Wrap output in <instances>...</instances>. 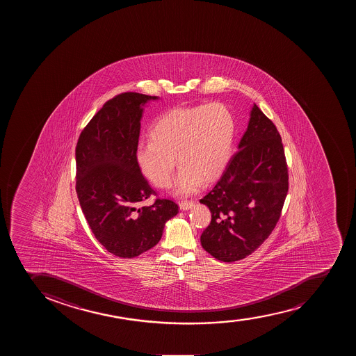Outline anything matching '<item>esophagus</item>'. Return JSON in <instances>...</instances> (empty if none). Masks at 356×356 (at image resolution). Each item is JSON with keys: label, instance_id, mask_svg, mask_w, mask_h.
I'll return each instance as SVG.
<instances>
[{"label": "esophagus", "instance_id": "34e87169", "mask_svg": "<svg viewBox=\"0 0 356 356\" xmlns=\"http://www.w3.org/2000/svg\"><path fill=\"white\" fill-rule=\"evenodd\" d=\"M194 202L193 201H184V202H180V209L182 210V211H187V210H189V209L193 208L194 207Z\"/></svg>", "mask_w": 356, "mask_h": 356}]
</instances>
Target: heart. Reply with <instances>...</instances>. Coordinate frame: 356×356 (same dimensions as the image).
Segmentation results:
<instances>
[{"label":"heart","mask_w":356,"mask_h":356,"mask_svg":"<svg viewBox=\"0 0 356 356\" xmlns=\"http://www.w3.org/2000/svg\"><path fill=\"white\" fill-rule=\"evenodd\" d=\"M148 136L149 141L136 149L143 175L158 188L170 187L176 158V194L189 196L224 172L232 154L236 120L220 103L180 106L163 113Z\"/></svg>","instance_id":"heart-1"}]
</instances>
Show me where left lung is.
<instances>
[{"instance_id":"8db88e82","label":"left lung","mask_w":356,"mask_h":356,"mask_svg":"<svg viewBox=\"0 0 356 356\" xmlns=\"http://www.w3.org/2000/svg\"><path fill=\"white\" fill-rule=\"evenodd\" d=\"M236 154L202 204L211 222L202 247L222 262L248 257L277 224L288 193V167L281 136L257 104Z\"/></svg>"}]
</instances>
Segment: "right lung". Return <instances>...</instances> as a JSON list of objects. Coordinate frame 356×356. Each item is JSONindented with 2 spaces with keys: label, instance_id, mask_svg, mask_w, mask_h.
I'll list each match as a JSON object with an SVG mask.
<instances>
[{
  "label": "right lung",
  "instance_id": "1",
  "mask_svg": "<svg viewBox=\"0 0 356 356\" xmlns=\"http://www.w3.org/2000/svg\"><path fill=\"white\" fill-rule=\"evenodd\" d=\"M158 96L123 92L109 99L83 129L75 149L76 194L89 227L109 253L138 257L160 241L179 207L158 198L136 160L144 106Z\"/></svg>",
  "mask_w": 356,
  "mask_h": 356
}]
</instances>
